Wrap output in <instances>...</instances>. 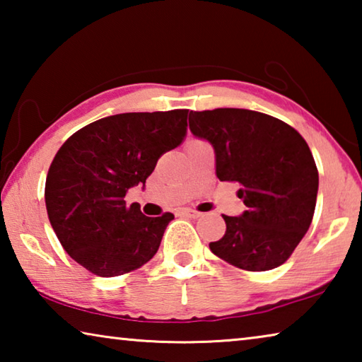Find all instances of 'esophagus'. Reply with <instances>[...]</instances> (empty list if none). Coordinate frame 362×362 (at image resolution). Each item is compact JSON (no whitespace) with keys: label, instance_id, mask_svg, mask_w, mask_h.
I'll list each match as a JSON object with an SVG mask.
<instances>
[{"label":"esophagus","instance_id":"34e87169","mask_svg":"<svg viewBox=\"0 0 362 362\" xmlns=\"http://www.w3.org/2000/svg\"><path fill=\"white\" fill-rule=\"evenodd\" d=\"M182 214H183V216L189 217V218H199L201 216H203V214L198 212V211H194V209H183Z\"/></svg>","mask_w":362,"mask_h":362}]
</instances>
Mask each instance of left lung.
<instances>
[{
    "label": "left lung",
    "instance_id": "obj_1",
    "mask_svg": "<svg viewBox=\"0 0 362 362\" xmlns=\"http://www.w3.org/2000/svg\"><path fill=\"white\" fill-rule=\"evenodd\" d=\"M189 131L216 153V174L238 182L247 209L223 216L226 231L212 254L247 272H267L289 259L313 220L317 175L308 144L273 116L244 108L189 112Z\"/></svg>",
    "mask_w": 362,
    "mask_h": 362
}]
</instances>
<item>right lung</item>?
Wrapping results in <instances>:
<instances>
[{"label": "right lung", "mask_w": 362, "mask_h": 362, "mask_svg": "<svg viewBox=\"0 0 362 362\" xmlns=\"http://www.w3.org/2000/svg\"><path fill=\"white\" fill-rule=\"evenodd\" d=\"M188 110L121 113L97 119L65 140L46 177L47 217L73 260L102 278L153 259L170 212L146 217L126 206L127 189L145 185L161 155L187 134Z\"/></svg>", "instance_id": "1"}]
</instances>
